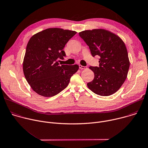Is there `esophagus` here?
I'll return each instance as SVG.
<instances>
[{
	"label": "esophagus",
	"instance_id": "1",
	"mask_svg": "<svg viewBox=\"0 0 148 148\" xmlns=\"http://www.w3.org/2000/svg\"><path fill=\"white\" fill-rule=\"evenodd\" d=\"M79 68L80 69H86V67L83 66H82V65H79Z\"/></svg>",
	"mask_w": 148,
	"mask_h": 148
}]
</instances>
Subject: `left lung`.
Listing matches in <instances>:
<instances>
[{
    "label": "left lung",
    "mask_w": 148,
    "mask_h": 148,
    "mask_svg": "<svg viewBox=\"0 0 148 148\" xmlns=\"http://www.w3.org/2000/svg\"><path fill=\"white\" fill-rule=\"evenodd\" d=\"M89 46L93 57L99 56V67H89L94 78L87 84L95 93L109 96L116 92L128 74L130 61L126 46L116 34L103 29H95L79 32Z\"/></svg>",
    "instance_id": "8db88e82"
}]
</instances>
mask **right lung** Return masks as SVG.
I'll return each instance as SVG.
<instances>
[{"label":"right lung","instance_id":"add662e5","mask_svg":"<svg viewBox=\"0 0 148 148\" xmlns=\"http://www.w3.org/2000/svg\"><path fill=\"white\" fill-rule=\"evenodd\" d=\"M58 28L46 29L29 40L23 61V72L33 90L45 97L53 96L65 89L77 64L60 65L66 56L63 49L76 34Z\"/></svg>","mask_w":148,"mask_h":148}]
</instances>
